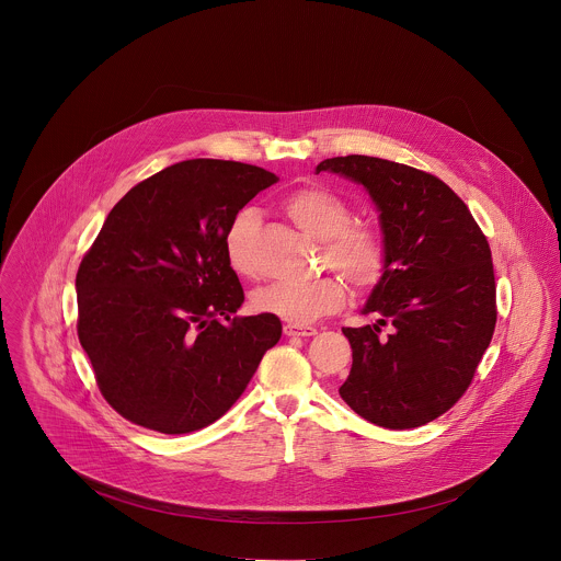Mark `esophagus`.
<instances>
[{"label":"esophagus","mask_w":561,"mask_h":561,"mask_svg":"<svg viewBox=\"0 0 561 561\" xmlns=\"http://www.w3.org/2000/svg\"><path fill=\"white\" fill-rule=\"evenodd\" d=\"M284 334H286V336H314V334H317V328L288 323V325H284Z\"/></svg>","instance_id":"obj_1"}]
</instances>
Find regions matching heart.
Returning <instances> with one entry per match:
<instances>
[{"mask_svg":"<svg viewBox=\"0 0 561 561\" xmlns=\"http://www.w3.org/2000/svg\"><path fill=\"white\" fill-rule=\"evenodd\" d=\"M293 222L314 240L323 242V260L339 268L356 288H371L380 282L387 266L382 238L369 227H352L350 207L323 187H304L284 201ZM257 225L253 209H242L231 220L225 236L229 266L238 275H253L255 262L249 242ZM347 288L339 275H321L308 282H271L260 286L251 301L255 310L304 325L345 304Z\"/></svg>","mask_w":561,"mask_h":561,"instance_id":"obj_1","label":"heart"}]
</instances>
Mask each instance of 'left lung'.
Segmentation results:
<instances>
[{
  "mask_svg": "<svg viewBox=\"0 0 561 561\" xmlns=\"http://www.w3.org/2000/svg\"><path fill=\"white\" fill-rule=\"evenodd\" d=\"M314 172L367 190L387 249L385 275L363 308L380 319L343 328L354 363L339 393L376 426H424L455 407L490 347L496 282L488 238L428 172L367 154L325 159ZM387 322L394 330L380 337Z\"/></svg>",
  "mask_w": 561,
  "mask_h": 561,
  "instance_id": "obj_1",
  "label": "left lung"
}]
</instances>
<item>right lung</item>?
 I'll use <instances>...</instances> for the list:
<instances>
[{"instance_id": "1", "label": "right lung", "mask_w": 561, "mask_h": 561, "mask_svg": "<svg viewBox=\"0 0 561 561\" xmlns=\"http://www.w3.org/2000/svg\"><path fill=\"white\" fill-rule=\"evenodd\" d=\"M275 181L257 165L190 159L108 211L76 275L78 339L128 422L163 435L214 424L277 345V317L231 319L244 293L225 253L236 214Z\"/></svg>"}]
</instances>
